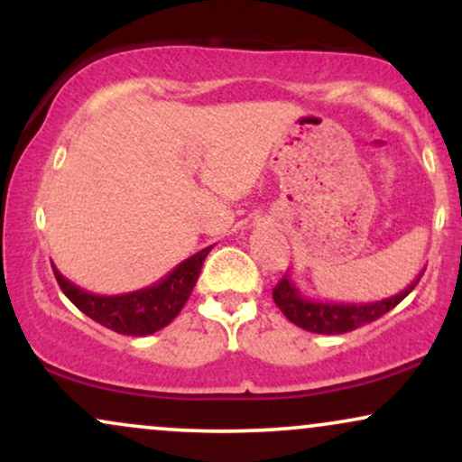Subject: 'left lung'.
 I'll list each match as a JSON object with an SVG mask.
<instances>
[{
	"instance_id": "8db88e82",
	"label": "left lung",
	"mask_w": 462,
	"mask_h": 462,
	"mask_svg": "<svg viewBox=\"0 0 462 462\" xmlns=\"http://www.w3.org/2000/svg\"><path fill=\"white\" fill-rule=\"evenodd\" d=\"M421 275L423 272L402 293L391 295V298L369 301V304H343V301H319L306 298L298 289V284L291 280V275L284 273L273 289V301L286 319L300 326L301 330L315 334H346L365 326V323L380 319L391 309H395L415 289Z\"/></svg>"
}]
</instances>
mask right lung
Segmentation results:
<instances>
[{"label":"right lung","mask_w":462,"mask_h":462,"mask_svg":"<svg viewBox=\"0 0 462 462\" xmlns=\"http://www.w3.org/2000/svg\"><path fill=\"white\" fill-rule=\"evenodd\" d=\"M210 249H213V245L199 249L198 254H193L187 261L180 263L178 267H173L156 284L121 295L88 293V291L79 289L78 284L69 282L54 264L51 267H54L62 293L84 315L102 323L108 330L128 334V337H147V334H153L169 326L176 319L178 312L184 309Z\"/></svg>","instance_id":"add662e5"}]
</instances>
